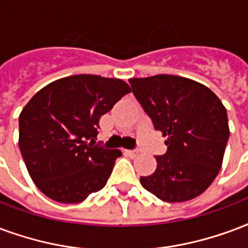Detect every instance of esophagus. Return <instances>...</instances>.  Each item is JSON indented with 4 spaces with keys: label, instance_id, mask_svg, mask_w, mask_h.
Returning a JSON list of instances; mask_svg holds the SVG:
<instances>
[{
    "label": "esophagus",
    "instance_id": "34e87169",
    "mask_svg": "<svg viewBox=\"0 0 248 248\" xmlns=\"http://www.w3.org/2000/svg\"><path fill=\"white\" fill-rule=\"evenodd\" d=\"M126 155H129V156H137L138 155V150H126Z\"/></svg>",
    "mask_w": 248,
    "mask_h": 248
}]
</instances>
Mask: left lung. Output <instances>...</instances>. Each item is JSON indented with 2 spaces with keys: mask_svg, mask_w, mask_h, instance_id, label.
<instances>
[{
  "mask_svg": "<svg viewBox=\"0 0 248 248\" xmlns=\"http://www.w3.org/2000/svg\"><path fill=\"white\" fill-rule=\"evenodd\" d=\"M135 98L166 137L156 170L140 177L150 193L184 202L208 189L221 170L230 135L226 108L208 87L173 75L130 78Z\"/></svg>",
  "mask_w": 248,
  "mask_h": 248,
  "instance_id": "left-lung-1",
  "label": "left lung"
}]
</instances>
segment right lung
<instances>
[{"mask_svg":"<svg viewBox=\"0 0 248 248\" xmlns=\"http://www.w3.org/2000/svg\"><path fill=\"white\" fill-rule=\"evenodd\" d=\"M131 92L119 78L73 75L49 82L19 114L29 175L56 202L78 203L106 185L122 152L94 146L101 115Z\"/></svg>","mask_w":248,"mask_h":248,"instance_id":"obj_1","label":"right lung"}]
</instances>
